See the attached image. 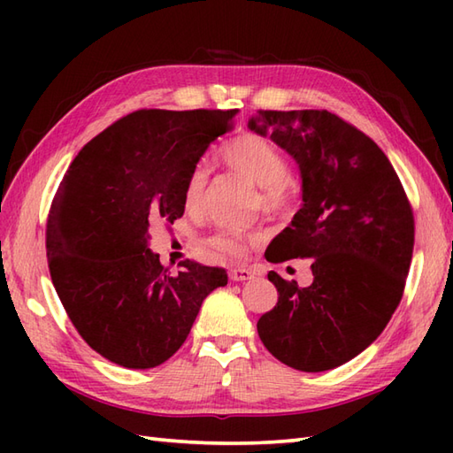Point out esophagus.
I'll use <instances>...</instances> for the list:
<instances>
[{
    "label": "esophagus",
    "instance_id": "obj_1",
    "mask_svg": "<svg viewBox=\"0 0 453 453\" xmlns=\"http://www.w3.org/2000/svg\"><path fill=\"white\" fill-rule=\"evenodd\" d=\"M229 278H232L234 282H245V280H251V278H255V273L251 271V268L234 266L232 271H229Z\"/></svg>",
    "mask_w": 453,
    "mask_h": 453
}]
</instances>
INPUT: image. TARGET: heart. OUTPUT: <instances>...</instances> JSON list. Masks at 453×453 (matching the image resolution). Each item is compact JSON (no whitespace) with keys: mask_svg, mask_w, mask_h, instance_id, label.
Listing matches in <instances>:
<instances>
[{"mask_svg":"<svg viewBox=\"0 0 453 453\" xmlns=\"http://www.w3.org/2000/svg\"><path fill=\"white\" fill-rule=\"evenodd\" d=\"M221 157L229 167L261 187V202L266 210L278 211L290 204L292 188L288 185L290 167L273 142L257 134H242L221 148ZM208 180L210 167L204 161H198L190 169L185 185V204L188 208L198 206L204 198ZM247 239L251 237L242 232H219L208 239V245L219 253L237 257L243 255Z\"/></svg>","mask_w":453,"mask_h":453,"instance_id":"b5f03b06","label":"heart"}]
</instances>
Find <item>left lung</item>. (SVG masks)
<instances>
[{
  "mask_svg": "<svg viewBox=\"0 0 453 453\" xmlns=\"http://www.w3.org/2000/svg\"><path fill=\"white\" fill-rule=\"evenodd\" d=\"M249 128L290 153L302 175L303 204L266 261L315 258L307 288L268 273L278 303L258 336L294 370H333L397 310L415 245L411 204L378 143L329 111H258Z\"/></svg>",
  "mask_w": 453,
  "mask_h": 453,
  "instance_id": "1",
  "label": "left lung"
}]
</instances>
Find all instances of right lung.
Returning a JSON list of instances; mask_svg holds the SVG:
<instances>
[{
	"mask_svg": "<svg viewBox=\"0 0 453 453\" xmlns=\"http://www.w3.org/2000/svg\"><path fill=\"white\" fill-rule=\"evenodd\" d=\"M232 111H136L75 156L46 224L52 284L81 339L132 370L169 360L224 268L182 261L171 274L148 247L150 221L185 211L190 169L232 130Z\"/></svg>",
	"mask_w": 453,
	"mask_h": 453,
	"instance_id": "add662e5",
	"label": "right lung"
}]
</instances>
